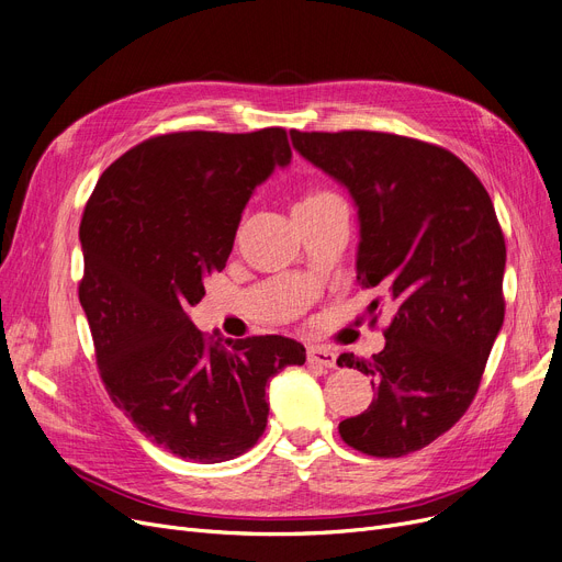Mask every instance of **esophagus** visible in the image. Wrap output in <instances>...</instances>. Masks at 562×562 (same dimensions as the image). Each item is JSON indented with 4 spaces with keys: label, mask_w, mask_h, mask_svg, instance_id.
I'll return each instance as SVG.
<instances>
[{
    "label": "esophagus",
    "mask_w": 562,
    "mask_h": 562,
    "mask_svg": "<svg viewBox=\"0 0 562 562\" xmlns=\"http://www.w3.org/2000/svg\"><path fill=\"white\" fill-rule=\"evenodd\" d=\"M307 362L312 364H319V368H337V356L330 349L324 347H307Z\"/></svg>",
    "instance_id": "1"
}]
</instances>
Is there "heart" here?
<instances>
[{"label": "heart", "mask_w": 562, "mask_h": 562, "mask_svg": "<svg viewBox=\"0 0 562 562\" xmlns=\"http://www.w3.org/2000/svg\"><path fill=\"white\" fill-rule=\"evenodd\" d=\"M335 194L333 192H326V190H316V192H310V194H305V198L296 204V209L299 206H314V204H322V202H326V200H333Z\"/></svg>", "instance_id": "1"}]
</instances>
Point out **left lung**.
I'll list each match as a JSON object with an SVG mask.
<instances>
[{
    "instance_id": "8db88e82",
    "label": "left lung",
    "mask_w": 562,
    "mask_h": 562,
    "mask_svg": "<svg viewBox=\"0 0 562 562\" xmlns=\"http://www.w3.org/2000/svg\"><path fill=\"white\" fill-rule=\"evenodd\" d=\"M294 149L345 186L358 209L356 280L393 305L372 360L374 402L339 423L347 446L404 457L446 434L471 406L503 326L505 238L490 192L454 154L374 131L301 133Z\"/></svg>"
}]
</instances>
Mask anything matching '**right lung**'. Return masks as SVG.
I'll return each instance as SVG.
<instances>
[{
    "instance_id": "obj_1",
    "label": "right lung",
    "mask_w": 562,
    "mask_h": 562,
    "mask_svg": "<svg viewBox=\"0 0 562 562\" xmlns=\"http://www.w3.org/2000/svg\"><path fill=\"white\" fill-rule=\"evenodd\" d=\"M284 128L158 135L114 160L85 206L80 303L110 400L181 459L229 461L266 429V385L305 347L282 335L206 339L190 322L223 271L240 213L276 167Z\"/></svg>"
}]
</instances>
